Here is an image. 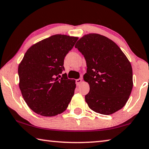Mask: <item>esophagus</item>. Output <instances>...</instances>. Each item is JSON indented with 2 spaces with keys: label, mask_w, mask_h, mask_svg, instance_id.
I'll return each instance as SVG.
<instances>
[{
  "label": "esophagus",
  "mask_w": 149,
  "mask_h": 149,
  "mask_svg": "<svg viewBox=\"0 0 149 149\" xmlns=\"http://www.w3.org/2000/svg\"><path fill=\"white\" fill-rule=\"evenodd\" d=\"M75 82H76V84L77 85V86H79V84H81L82 83V79H81V78L77 79L75 80Z\"/></svg>",
  "instance_id": "34e87169"
}]
</instances>
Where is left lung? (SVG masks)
Segmentation results:
<instances>
[{"label": "left lung", "mask_w": 149, "mask_h": 149, "mask_svg": "<svg viewBox=\"0 0 149 149\" xmlns=\"http://www.w3.org/2000/svg\"><path fill=\"white\" fill-rule=\"evenodd\" d=\"M75 47L86 61L84 79L89 85L85 96L89 107L106 115L121 109L133 86V70L127 56L111 40L95 33L84 35Z\"/></svg>", "instance_id": "8db88e82"}]
</instances>
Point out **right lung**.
<instances>
[{
  "label": "right lung",
  "instance_id": "right-lung-1",
  "mask_svg": "<svg viewBox=\"0 0 149 149\" xmlns=\"http://www.w3.org/2000/svg\"><path fill=\"white\" fill-rule=\"evenodd\" d=\"M78 38L53 35L28 48L18 69L22 97L33 111L53 117L65 111L76 87L67 77L63 61Z\"/></svg>",
  "mask_w": 149,
  "mask_h": 149
}]
</instances>
